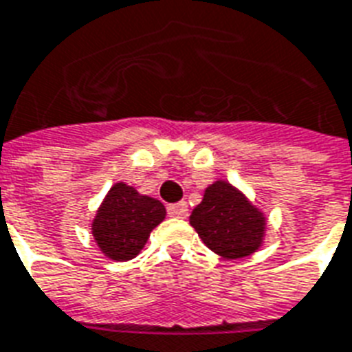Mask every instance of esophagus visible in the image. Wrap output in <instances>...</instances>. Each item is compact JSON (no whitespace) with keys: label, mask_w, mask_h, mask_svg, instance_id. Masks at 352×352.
Here are the masks:
<instances>
[{"label":"esophagus","mask_w":352,"mask_h":352,"mask_svg":"<svg viewBox=\"0 0 352 352\" xmlns=\"http://www.w3.org/2000/svg\"><path fill=\"white\" fill-rule=\"evenodd\" d=\"M168 214H170L171 218H186L188 216V205L184 201L181 203H175V205L168 206Z\"/></svg>","instance_id":"obj_1"}]
</instances>
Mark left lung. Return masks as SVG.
<instances>
[{"instance_id":"1","label":"left lung","mask_w":352,"mask_h":352,"mask_svg":"<svg viewBox=\"0 0 352 352\" xmlns=\"http://www.w3.org/2000/svg\"><path fill=\"white\" fill-rule=\"evenodd\" d=\"M190 223L208 249L225 258H243L258 249L264 218L243 195L223 181L206 188Z\"/></svg>"}]
</instances>
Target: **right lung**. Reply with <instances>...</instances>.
Segmentation results:
<instances>
[{"label":"right lung","instance_id":"1","mask_svg":"<svg viewBox=\"0 0 352 352\" xmlns=\"http://www.w3.org/2000/svg\"><path fill=\"white\" fill-rule=\"evenodd\" d=\"M166 216L160 201L140 195L118 182L104 197L94 219L92 234L99 249L112 260H131L146 245L149 232Z\"/></svg>","mask_w":352,"mask_h":352}]
</instances>
